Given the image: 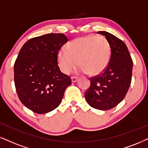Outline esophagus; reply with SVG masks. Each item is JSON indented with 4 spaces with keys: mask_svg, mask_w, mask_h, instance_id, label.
<instances>
[{
    "mask_svg": "<svg viewBox=\"0 0 148 148\" xmlns=\"http://www.w3.org/2000/svg\"><path fill=\"white\" fill-rule=\"evenodd\" d=\"M71 80H72V83H76V82L77 81L78 78H77V77H74V76H72V77H71Z\"/></svg>",
    "mask_w": 148,
    "mask_h": 148,
    "instance_id": "obj_1",
    "label": "esophagus"
}]
</instances>
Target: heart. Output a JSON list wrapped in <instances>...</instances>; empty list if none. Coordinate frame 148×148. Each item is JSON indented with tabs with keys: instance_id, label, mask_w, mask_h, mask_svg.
Returning <instances> with one entry per match:
<instances>
[{
	"instance_id": "b5f03b06",
	"label": "heart",
	"mask_w": 148,
	"mask_h": 148,
	"mask_svg": "<svg viewBox=\"0 0 148 148\" xmlns=\"http://www.w3.org/2000/svg\"><path fill=\"white\" fill-rule=\"evenodd\" d=\"M111 48L107 39L103 36L87 35L72 40L57 55L61 72L69 74L78 65L80 71L90 76H97L107 68L111 59Z\"/></svg>"
}]
</instances>
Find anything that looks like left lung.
Segmentation results:
<instances>
[{"label": "left lung", "instance_id": "8db88e82", "mask_svg": "<svg viewBox=\"0 0 148 148\" xmlns=\"http://www.w3.org/2000/svg\"><path fill=\"white\" fill-rule=\"evenodd\" d=\"M110 43L111 59L102 74L90 78L85 97L91 107L109 110L124 100L131 83L133 62L125 43L111 33L98 31Z\"/></svg>", "mask_w": 148, "mask_h": 148}]
</instances>
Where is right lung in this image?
Segmentation results:
<instances>
[{"mask_svg":"<svg viewBox=\"0 0 148 148\" xmlns=\"http://www.w3.org/2000/svg\"><path fill=\"white\" fill-rule=\"evenodd\" d=\"M68 39L62 33H49L23 45L14 64V82L18 98L29 109L45 114L55 109L72 84L57 63V55Z\"/></svg>","mask_w":148,"mask_h":148,"instance_id":"add662e5","label":"right lung"}]
</instances>
